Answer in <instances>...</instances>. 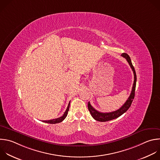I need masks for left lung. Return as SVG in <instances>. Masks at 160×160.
<instances>
[{"mask_svg": "<svg viewBox=\"0 0 160 160\" xmlns=\"http://www.w3.org/2000/svg\"><path fill=\"white\" fill-rule=\"evenodd\" d=\"M121 56L126 59V60L128 61V63L129 64V65H130L131 68H132V70L133 71V73H134V83H133V85H132L131 93L129 98L126 100V102L124 103V104L122 106L121 108H119L118 110H117L116 111L111 112H105V113L104 112L103 113V112H98L92 107V106L90 105V103L88 102V111H90V113L91 116H92V118L97 121L106 122V121H111V120H112V119H116V118H119V116L122 115L124 113H125L129 109V108L131 107L132 102L133 101V99L134 98L136 79H137L136 73L134 68V67L132 64V62H131V58H130L129 56L127 54V53H125V52L122 53Z\"/></svg>", "mask_w": 160, "mask_h": 160, "instance_id": "1", "label": "left lung"}]
</instances>
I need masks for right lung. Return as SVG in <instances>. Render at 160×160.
Masks as SVG:
<instances>
[{"label":"right lung","mask_w":160,"mask_h":160,"mask_svg":"<svg viewBox=\"0 0 160 160\" xmlns=\"http://www.w3.org/2000/svg\"><path fill=\"white\" fill-rule=\"evenodd\" d=\"M70 101L68 103V105L67 107V109L66 110V111L65 112V113L63 114V115L60 117V118H58L57 119H51V120H48V121H42V122H46V123H48V124H57V123H59V122H61L62 121H63L65 118L67 116V114H68V112L69 111V108H70Z\"/></svg>","instance_id":"right-lung-1"}]
</instances>
